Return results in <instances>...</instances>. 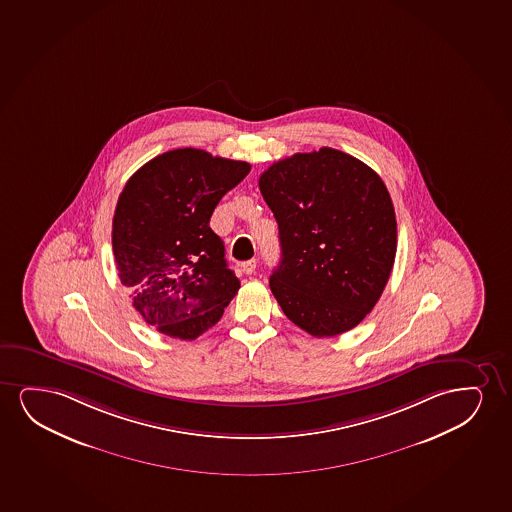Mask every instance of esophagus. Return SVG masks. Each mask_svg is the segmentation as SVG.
Returning a JSON list of instances; mask_svg holds the SVG:
<instances>
[{"instance_id": "1", "label": "esophagus", "mask_w": 512, "mask_h": 512, "mask_svg": "<svg viewBox=\"0 0 512 512\" xmlns=\"http://www.w3.org/2000/svg\"><path fill=\"white\" fill-rule=\"evenodd\" d=\"M239 267H241V271L245 274H252L255 273V267H257V260H246V262H241L239 264Z\"/></svg>"}]
</instances>
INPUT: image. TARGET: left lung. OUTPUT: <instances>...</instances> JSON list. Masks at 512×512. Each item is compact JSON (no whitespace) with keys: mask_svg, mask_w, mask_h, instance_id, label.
I'll return each mask as SVG.
<instances>
[{"mask_svg":"<svg viewBox=\"0 0 512 512\" xmlns=\"http://www.w3.org/2000/svg\"><path fill=\"white\" fill-rule=\"evenodd\" d=\"M279 227L281 260L269 286L312 337L358 326L384 292L396 257V215L370 166L332 147L297 153L260 175Z\"/></svg>","mask_w":512,"mask_h":512,"instance_id":"left-lung-1","label":"left lung"}]
</instances>
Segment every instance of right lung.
<instances>
[{
  "instance_id": "1",
  "label": "right lung",
  "mask_w": 512,
  "mask_h": 512,
  "mask_svg": "<svg viewBox=\"0 0 512 512\" xmlns=\"http://www.w3.org/2000/svg\"><path fill=\"white\" fill-rule=\"evenodd\" d=\"M250 168L184 147L147 161L123 187L114 210V260L133 307L158 332L194 340L238 293L210 217Z\"/></svg>"
}]
</instances>
